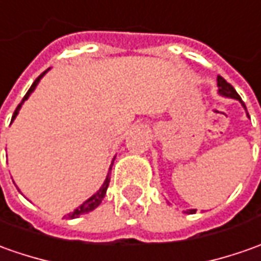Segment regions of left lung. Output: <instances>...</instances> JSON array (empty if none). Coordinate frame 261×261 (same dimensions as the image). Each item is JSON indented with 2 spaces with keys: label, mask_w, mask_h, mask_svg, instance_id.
I'll return each instance as SVG.
<instances>
[{
  "label": "left lung",
  "mask_w": 261,
  "mask_h": 261,
  "mask_svg": "<svg viewBox=\"0 0 261 261\" xmlns=\"http://www.w3.org/2000/svg\"><path fill=\"white\" fill-rule=\"evenodd\" d=\"M218 92H220V94H223V96H227V97H232V99H237V100H240L241 102V97L239 96V93L236 92V89L232 87L225 79H223L221 76H218ZM243 106H244V103H243ZM246 108V106H244ZM249 115V113H247ZM197 210H190L188 211V214H194Z\"/></svg>",
  "instance_id": "8db88e82"
}]
</instances>
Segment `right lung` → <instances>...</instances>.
<instances>
[{"label": "right lung", "mask_w": 261, "mask_h": 261, "mask_svg": "<svg viewBox=\"0 0 261 261\" xmlns=\"http://www.w3.org/2000/svg\"><path fill=\"white\" fill-rule=\"evenodd\" d=\"M44 74H45V71H43V73H41V74H40V76H38V77H37L36 80H34V83L31 85V87H30V89H29V92L25 93V96H24V97H22V100H21L20 105L17 106V109H15V112H14V115H12L11 122H12V120H14V119H15V116L18 115V110H20L21 105L24 103V100H27V99H29V96H30V94H31V92H33V90L36 89L37 83L40 82V79L43 77ZM112 165H113V164H112ZM110 169H112V168H110ZM109 182H110V175H108V176H106V179H105V182H103V185H102V187H100V190L96 192L94 195H92V197H90L89 200L85 201V202H83V204H82V205H80V207H79L77 210H74L73 213H70V214L67 217H69V218H77V217L80 216V214H85V213H90V211H93V210L96 207H99V204L102 202V200H103V198H105V195H106V191H108V187H109Z\"/></svg>", "instance_id": "right-lung-1"}]
</instances>
